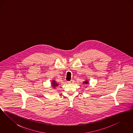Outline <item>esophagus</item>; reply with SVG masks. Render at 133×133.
<instances>
[{"mask_svg": "<svg viewBox=\"0 0 133 133\" xmlns=\"http://www.w3.org/2000/svg\"><path fill=\"white\" fill-rule=\"evenodd\" d=\"M68 83H70V84H73V83H74V80H71L70 81H68Z\"/></svg>", "mask_w": 133, "mask_h": 133, "instance_id": "obj_1", "label": "esophagus"}]
</instances>
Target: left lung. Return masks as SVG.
Wrapping results in <instances>:
<instances>
[{
    "instance_id": "8db88e82",
    "label": "left lung",
    "mask_w": 133,
    "mask_h": 133,
    "mask_svg": "<svg viewBox=\"0 0 133 133\" xmlns=\"http://www.w3.org/2000/svg\"><path fill=\"white\" fill-rule=\"evenodd\" d=\"M88 81H85V82H84V83H85V84H87V83H88Z\"/></svg>"
}]
</instances>
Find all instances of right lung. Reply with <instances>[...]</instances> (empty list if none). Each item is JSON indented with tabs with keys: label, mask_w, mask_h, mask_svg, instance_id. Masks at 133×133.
Here are the masks:
<instances>
[{
	"label": "right lung",
	"mask_w": 133,
	"mask_h": 133,
	"mask_svg": "<svg viewBox=\"0 0 133 133\" xmlns=\"http://www.w3.org/2000/svg\"><path fill=\"white\" fill-rule=\"evenodd\" d=\"M52 87H55L56 86H57L58 85V84L55 82V81L54 80L52 82Z\"/></svg>",
	"instance_id": "add662e5"
}]
</instances>
